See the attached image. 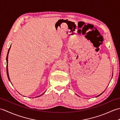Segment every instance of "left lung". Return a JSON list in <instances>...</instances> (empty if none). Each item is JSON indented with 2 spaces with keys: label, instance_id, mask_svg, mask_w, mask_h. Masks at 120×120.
Masks as SVG:
<instances>
[{
  "label": "left lung",
  "instance_id": "left-lung-1",
  "mask_svg": "<svg viewBox=\"0 0 120 120\" xmlns=\"http://www.w3.org/2000/svg\"><path fill=\"white\" fill-rule=\"evenodd\" d=\"M101 93V94H99V95H98V96H96V97H98V96H99V95H101V94H102V93Z\"/></svg>",
  "mask_w": 120,
  "mask_h": 120
}]
</instances>
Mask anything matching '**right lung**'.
<instances>
[{
	"label": "right lung",
	"mask_w": 120,
	"mask_h": 120,
	"mask_svg": "<svg viewBox=\"0 0 120 120\" xmlns=\"http://www.w3.org/2000/svg\"><path fill=\"white\" fill-rule=\"evenodd\" d=\"M11 46H10V47L9 48V49L8 50V53H7V58H6V61H7V76H8V78L9 80L10 81H11V80H10V77H9V73H8V55H9V51H10V48H11ZM43 93L42 94V95H43ZM42 95H40L39 96H38L37 97H39L40 96H41ZM35 98H37V97H35Z\"/></svg>",
	"instance_id": "obj_1"
}]
</instances>
